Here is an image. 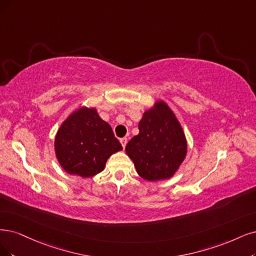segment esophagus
Masks as SVG:
<instances>
[{
    "label": "esophagus",
    "instance_id": "esophagus-1",
    "mask_svg": "<svg viewBox=\"0 0 256 256\" xmlns=\"http://www.w3.org/2000/svg\"><path fill=\"white\" fill-rule=\"evenodd\" d=\"M120 144H121V146H123V148H126V144H128V139H126V138H121V139H120Z\"/></svg>",
    "mask_w": 256,
    "mask_h": 256
}]
</instances>
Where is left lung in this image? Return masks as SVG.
<instances>
[{
    "label": "left lung",
    "instance_id": "obj_1",
    "mask_svg": "<svg viewBox=\"0 0 256 256\" xmlns=\"http://www.w3.org/2000/svg\"><path fill=\"white\" fill-rule=\"evenodd\" d=\"M138 128L139 134L126 146L138 175L148 182L173 177L188 153L184 132L175 112L158 99L144 110Z\"/></svg>",
    "mask_w": 256,
    "mask_h": 256
}]
</instances>
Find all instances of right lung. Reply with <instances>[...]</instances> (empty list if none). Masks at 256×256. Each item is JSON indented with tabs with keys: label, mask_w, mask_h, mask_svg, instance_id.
Returning a JSON list of instances; mask_svg holds the SVG:
<instances>
[{
	"label": "right lung",
	"mask_w": 256,
	"mask_h": 256,
	"mask_svg": "<svg viewBox=\"0 0 256 256\" xmlns=\"http://www.w3.org/2000/svg\"><path fill=\"white\" fill-rule=\"evenodd\" d=\"M120 150L122 146L96 108H76L61 123L54 137V154L62 168L82 178L101 173L108 159Z\"/></svg>",
	"instance_id": "1"
}]
</instances>
